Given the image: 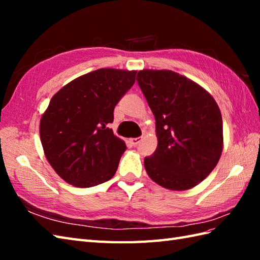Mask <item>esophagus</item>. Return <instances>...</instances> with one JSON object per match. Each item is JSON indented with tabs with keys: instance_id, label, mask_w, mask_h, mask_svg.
<instances>
[{
	"instance_id": "34e87169",
	"label": "esophagus",
	"mask_w": 260,
	"mask_h": 260,
	"mask_svg": "<svg viewBox=\"0 0 260 260\" xmlns=\"http://www.w3.org/2000/svg\"><path fill=\"white\" fill-rule=\"evenodd\" d=\"M142 141V137H135V139H129L131 144L133 146H136Z\"/></svg>"
}]
</instances>
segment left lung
Wrapping results in <instances>:
<instances>
[{
	"label": "left lung",
	"mask_w": 260,
	"mask_h": 260,
	"mask_svg": "<svg viewBox=\"0 0 260 260\" xmlns=\"http://www.w3.org/2000/svg\"><path fill=\"white\" fill-rule=\"evenodd\" d=\"M136 80L155 116L157 147L144 159L146 173L165 189H192L221 156L218 104L203 87L172 70L143 69Z\"/></svg>",
	"instance_id": "left-lung-1"
}]
</instances>
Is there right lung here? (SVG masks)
I'll return each mask as SVG.
<instances>
[{
	"label": "right lung",
	"mask_w": 260,
	"mask_h": 260,
	"mask_svg": "<svg viewBox=\"0 0 260 260\" xmlns=\"http://www.w3.org/2000/svg\"><path fill=\"white\" fill-rule=\"evenodd\" d=\"M136 73L97 69L52 96L40 119V140L49 164L67 183L90 187L115 175L126 144L107 125Z\"/></svg>",
	"instance_id": "right-lung-1"
}]
</instances>
